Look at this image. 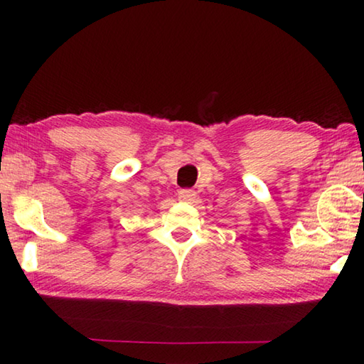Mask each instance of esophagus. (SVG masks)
I'll use <instances>...</instances> for the list:
<instances>
[{
	"instance_id": "1",
	"label": "esophagus",
	"mask_w": 364,
	"mask_h": 364,
	"mask_svg": "<svg viewBox=\"0 0 364 364\" xmlns=\"http://www.w3.org/2000/svg\"><path fill=\"white\" fill-rule=\"evenodd\" d=\"M178 199L183 202H193L196 199V193L193 189H181L178 191Z\"/></svg>"
}]
</instances>
